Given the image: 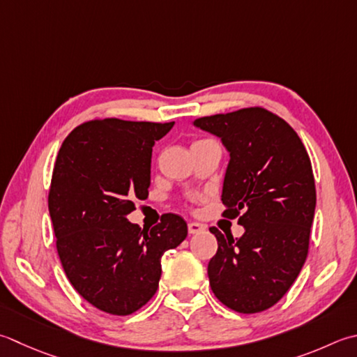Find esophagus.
I'll return each instance as SVG.
<instances>
[{
  "mask_svg": "<svg viewBox=\"0 0 357 357\" xmlns=\"http://www.w3.org/2000/svg\"><path fill=\"white\" fill-rule=\"evenodd\" d=\"M202 230H204V226L199 225V222H195V221L188 222V232L190 234H199Z\"/></svg>",
  "mask_w": 357,
  "mask_h": 357,
  "instance_id": "obj_1",
  "label": "esophagus"
}]
</instances>
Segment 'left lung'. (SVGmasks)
<instances>
[{
  "mask_svg": "<svg viewBox=\"0 0 357 357\" xmlns=\"http://www.w3.org/2000/svg\"><path fill=\"white\" fill-rule=\"evenodd\" d=\"M197 128L220 137L229 153L221 201L241 238L211 232L218 250L207 274L216 298L243 314L280 300L303 268L316 211L311 160L297 132L264 108L199 117Z\"/></svg>",
  "mask_w": 357,
  "mask_h": 357,
  "instance_id": "8db88e82",
  "label": "left lung"
}]
</instances>
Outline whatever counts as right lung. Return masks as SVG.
Here are the masks:
<instances>
[{
    "label": "right lung",
    "instance_id": "1",
    "mask_svg": "<svg viewBox=\"0 0 357 357\" xmlns=\"http://www.w3.org/2000/svg\"><path fill=\"white\" fill-rule=\"evenodd\" d=\"M173 125L91 121L69 132L55 160L47 206L63 269L86 302L114 316L155 296L160 258L187 236L179 215L150 230L127 218L149 197L153 145Z\"/></svg>",
    "mask_w": 357,
    "mask_h": 357
}]
</instances>
